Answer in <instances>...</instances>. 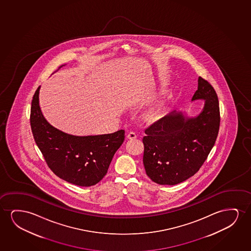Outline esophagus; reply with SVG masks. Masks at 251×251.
<instances>
[{"instance_id": "obj_1", "label": "esophagus", "mask_w": 251, "mask_h": 251, "mask_svg": "<svg viewBox=\"0 0 251 251\" xmlns=\"http://www.w3.org/2000/svg\"><path fill=\"white\" fill-rule=\"evenodd\" d=\"M127 139H129V140H134V139H136L137 137V135L136 134L134 133V132H129L127 135Z\"/></svg>"}]
</instances>
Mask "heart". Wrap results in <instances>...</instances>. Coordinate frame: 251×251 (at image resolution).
<instances>
[{"mask_svg":"<svg viewBox=\"0 0 251 251\" xmlns=\"http://www.w3.org/2000/svg\"><path fill=\"white\" fill-rule=\"evenodd\" d=\"M161 108L162 105L160 103H158V104H157L156 106L152 107L151 110H150V116H151V117H155V116H157V115L160 112Z\"/></svg>","mask_w":251,"mask_h":251,"instance_id":"b5f03b06","label":"heart"}]
</instances>
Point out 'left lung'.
<instances>
[{
	"mask_svg": "<svg viewBox=\"0 0 251 251\" xmlns=\"http://www.w3.org/2000/svg\"><path fill=\"white\" fill-rule=\"evenodd\" d=\"M203 100L189 117L173 110L145 130L143 164L151 181L175 185L195 175L206 160L220 128V106L213 86L201 77L191 101Z\"/></svg>",
	"mask_w": 251,
	"mask_h": 251,
	"instance_id": "1",
	"label": "left lung"
}]
</instances>
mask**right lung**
Wrapping results in <instances>:
<instances>
[{
  "label": "right lung",
  "mask_w": 251,
  "mask_h": 251,
  "mask_svg": "<svg viewBox=\"0 0 251 251\" xmlns=\"http://www.w3.org/2000/svg\"><path fill=\"white\" fill-rule=\"evenodd\" d=\"M39 90L40 86L32 98L30 121L35 141L49 167L66 182L81 187L95 185L106 175L114 154L124 143L125 131L78 136L59 130L42 113Z\"/></svg>",
  "instance_id": "right-lung-1"
}]
</instances>
